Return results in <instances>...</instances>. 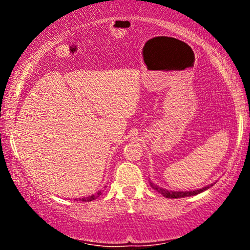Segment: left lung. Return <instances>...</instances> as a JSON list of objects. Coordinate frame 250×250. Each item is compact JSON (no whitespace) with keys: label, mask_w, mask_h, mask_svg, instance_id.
<instances>
[{"label":"left lung","mask_w":250,"mask_h":250,"mask_svg":"<svg viewBox=\"0 0 250 250\" xmlns=\"http://www.w3.org/2000/svg\"><path fill=\"white\" fill-rule=\"evenodd\" d=\"M150 186L151 188L155 189L156 191H159L160 194L163 195L165 197H167V199H179V197H187V196H194V195H197L200 193H202V191L207 190V189H209L210 187H213L214 183H210V185L206 186V187L201 188V189H195V190H186V191H175V190H168V189L166 188H162L160 187V186L155 185V183H153L150 181Z\"/></svg>","instance_id":"1"}]
</instances>
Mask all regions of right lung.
I'll return each instance as SVG.
<instances>
[{
	"label": "right lung",
	"instance_id": "obj_1",
	"mask_svg": "<svg viewBox=\"0 0 250 250\" xmlns=\"http://www.w3.org/2000/svg\"><path fill=\"white\" fill-rule=\"evenodd\" d=\"M105 187V186H104ZM102 194V190H99L97 191L96 194H93V195H90V196H85V197H81V199H79L80 201H85V202H89V201H93V200H95V199H97V197L100 196V195ZM75 200H77V199H75Z\"/></svg>",
	"mask_w": 250,
	"mask_h": 250
}]
</instances>
